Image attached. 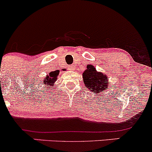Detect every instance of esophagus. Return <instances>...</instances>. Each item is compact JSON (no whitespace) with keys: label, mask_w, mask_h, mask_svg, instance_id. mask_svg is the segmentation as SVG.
Wrapping results in <instances>:
<instances>
[{"label":"esophagus","mask_w":152,"mask_h":152,"mask_svg":"<svg viewBox=\"0 0 152 152\" xmlns=\"http://www.w3.org/2000/svg\"><path fill=\"white\" fill-rule=\"evenodd\" d=\"M68 69L69 70H74L75 67H74V66H73V65H70V66H68Z\"/></svg>","instance_id":"obj_1"}]
</instances>
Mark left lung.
Here are the masks:
<instances>
[{"mask_svg":"<svg viewBox=\"0 0 152 152\" xmlns=\"http://www.w3.org/2000/svg\"><path fill=\"white\" fill-rule=\"evenodd\" d=\"M83 80L86 88L95 94L104 92L108 88L107 75L97 72L93 65H87V69L83 73Z\"/></svg>","mask_w":152,"mask_h":152,"instance_id":"obj_1","label":"left lung"}]
</instances>
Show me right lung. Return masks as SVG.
Masks as SVG:
<instances>
[{"mask_svg": "<svg viewBox=\"0 0 152 152\" xmlns=\"http://www.w3.org/2000/svg\"><path fill=\"white\" fill-rule=\"evenodd\" d=\"M59 72L60 71L57 70V71L50 72L48 73V75L45 78V80H43V83H42V84H44V86L46 87L45 88H50L51 86H53L55 85V83L56 82L58 79ZM46 85L47 86V87L46 86ZM52 90H53V88H52Z\"/></svg>", "mask_w": 152, "mask_h": 152, "instance_id": "1", "label": "right lung"}]
</instances>
